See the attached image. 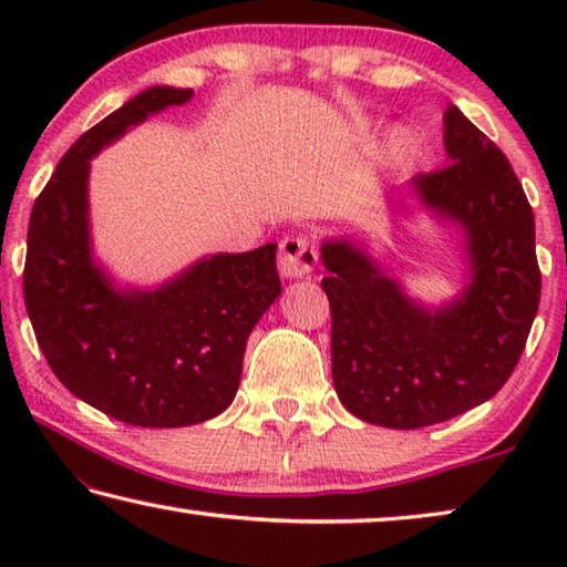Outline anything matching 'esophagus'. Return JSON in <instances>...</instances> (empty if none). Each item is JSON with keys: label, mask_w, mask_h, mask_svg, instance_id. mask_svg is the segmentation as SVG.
Segmentation results:
<instances>
[{"label": "esophagus", "mask_w": 567, "mask_h": 567, "mask_svg": "<svg viewBox=\"0 0 567 567\" xmlns=\"http://www.w3.org/2000/svg\"><path fill=\"white\" fill-rule=\"evenodd\" d=\"M277 265L285 277H310L318 265V249L305 235H287L280 243Z\"/></svg>", "instance_id": "34e87169"}]
</instances>
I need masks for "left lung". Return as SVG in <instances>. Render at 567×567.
Listing matches in <instances>:
<instances>
[{"label": "left lung", "mask_w": 567, "mask_h": 567, "mask_svg": "<svg viewBox=\"0 0 567 567\" xmlns=\"http://www.w3.org/2000/svg\"><path fill=\"white\" fill-rule=\"evenodd\" d=\"M443 169L420 172L422 205L465 229L470 285L425 310L348 239L322 245L330 277L332 382L354 417L392 430L483 405L513 375L540 305L535 219L511 162L455 104Z\"/></svg>", "instance_id": "obj_1"}]
</instances>
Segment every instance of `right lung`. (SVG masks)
<instances>
[{
  "instance_id": "add662e5",
  "label": "right lung",
  "mask_w": 567,
  "mask_h": 567,
  "mask_svg": "<svg viewBox=\"0 0 567 567\" xmlns=\"http://www.w3.org/2000/svg\"><path fill=\"white\" fill-rule=\"evenodd\" d=\"M192 90L150 87L64 152L34 199L24 305L62 385L137 427H185L229 408L249 332L282 292L277 245L213 255L157 290H117L92 260L90 159Z\"/></svg>"
}]
</instances>
